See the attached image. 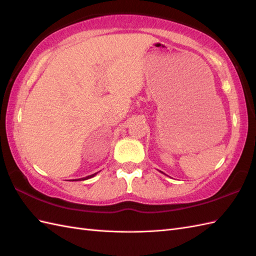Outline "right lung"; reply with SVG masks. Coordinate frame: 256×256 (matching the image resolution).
<instances>
[{"mask_svg":"<svg viewBox=\"0 0 256 256\" xmlns=\"http://www.w3.org/2000/svg\"><path fill=\"white\" fill-rule=\"evenodd\" d=\"M98 172H94V174H92V175H90V176H86V177H84V178H80V179H72V180H86V179H89V178H92V177H94L96 175Z\"/></svg>","mask_w":256,"mask_h":256,"instance_id":"1","label":"right lung"}]
</instances>
